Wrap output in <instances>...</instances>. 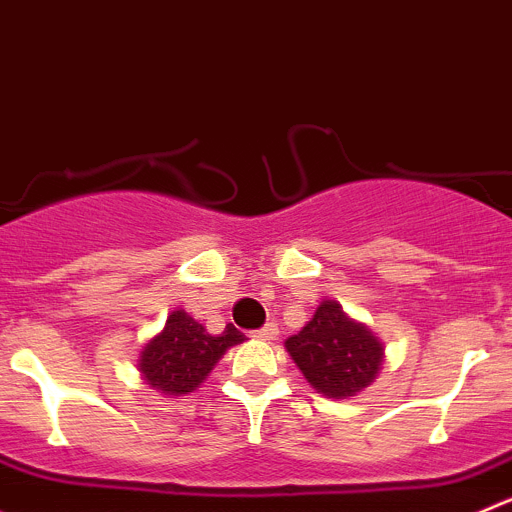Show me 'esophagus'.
<instances>
[{
  "mask_svg": "<svg viewBox=\"0 0 512 512\" xmlns=\"http://www.w3.org/2000/svg\"><path fill=\"white\" fill-rule=\"evenodd\" d=\"M277 332H280V327H277L275 322H267V325L262 327V330L255 332V337H257V340H275Z\"/></svg>",
  "mask_w": 512,
  "mask_h": 512,
  "instance_id": "obj_1",
  "label": "esophagus"
}]
</instances>
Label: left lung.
I'll use <instances>...</instances> for the list:
<instances>
[{"instance_id": "left-lung-1", "label": "left lung", "mask_w": 512, "mask_h": 512, "mask_svg": "<svg viewBox=\"0 0 512 512\" xmlns=\"http://www.w3.org/2000/svg\"><path fill=\"white\" fill-rule=\"evenodd\" d=\"M285 347L312 388L332 400H347L372 385L385 357L382 342L335 300H322Z\"/></svg>"}]
</instances>
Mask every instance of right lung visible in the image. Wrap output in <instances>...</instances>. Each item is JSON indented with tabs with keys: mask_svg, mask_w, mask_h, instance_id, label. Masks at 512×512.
Instances as JSON below:
<instances>
[{
	"mask_svg": "<svg viewBox=\"0 0 512 512\" xmlns=\"http://www.w3.org/2000/svg\"><path fill=\"white\" fill-rule=\"evenodd\" d=\"M242 340L245 335L235 325H227L220 335H210L195 317L185 310H175L167 317L162 332H157L140 352L137 370L152 390L167 398H182L200 388V382H205L220 357Z\"/></svg>",
	"mask_w": 512,
	"mask_h": 512,
	"instance_id": "obj_1",
	"label": "right lung"
}]
</instances>
